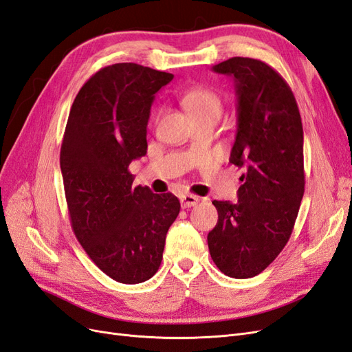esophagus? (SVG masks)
Here are the masks:
<instances>
[{
    "mask_svg": "<svg viewBox=\"0 0 352 352\" xmlns=\"http://www.w3.org/2000/svg\"><path fill=\"white\" fill-rule=\"evenodd\" d=\"M199 202V197L192 195V194H185L180 197V204H182V208H189L194 207Z\"/></svg>",
    "mask_w": 352,
    "mask_h": 352,
    "instance_id": "esophagus-1",
    "label": "esophagus"
}]
</instances>
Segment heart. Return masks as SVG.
Returning a JSON list of instances; mask_svg holds the SVG:
<instances>
[{
    "instance_id": "1",
    "label": "heart",
    "mask_w": 352,
    "mask_h": 352,
    "mask_svg": "<svg viewBox=\"0 0 352 352\" xmlns=\"http://www.w3.org/2000/svg\"><path fill=\"white\" fill-rule=\"evenodd\" d=\"M182 105L197 122L199 119H219L223 111L220 95L210 88H194L182 94Z\"/></svg>"
}]
</instances>
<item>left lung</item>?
Masks as SVG:
<instances>
[{
    "mask_svg": "<svg viewBox=\"0 0 352 352\" xmlns=\"http://www.w3.org/2000/svg\"><path fill=\"white\" fill-rule=\"evenodd\" d=\"M235 80L238 129L229 162L241 168L238 201H212L219 220L211 258L229 278L248 279L291 238L304 195V132L289 85L269 65L232 57L212 66Z\"/></svg>",
    "mask_w": 352,
    "mask_h": 352,
    "instance_id": "left-lung-1",
    "label": "left lung"
}]
</instances>
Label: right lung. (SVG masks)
Returning a JSON list of instances; mask_svg holds the SVG:
<instances>
[{"instance_id":"1","label":"right lung","mask_w":352,"mask_h":352,"mask_svg":"<svg viewBox=\"0 0 352 352\" xmlns=\"http://www.w3.org/2000/svg\"><path fill=\"white\" fill-rule=\"evenodd\" d=\"M173 79L135 63L102 67L73 101L60 167L72 229L116 282L151 279L163 260L168 228L180 211L173 194L133 188L132 160L146 154V124L155 94Z\"/></svg>"}]
</instances>
